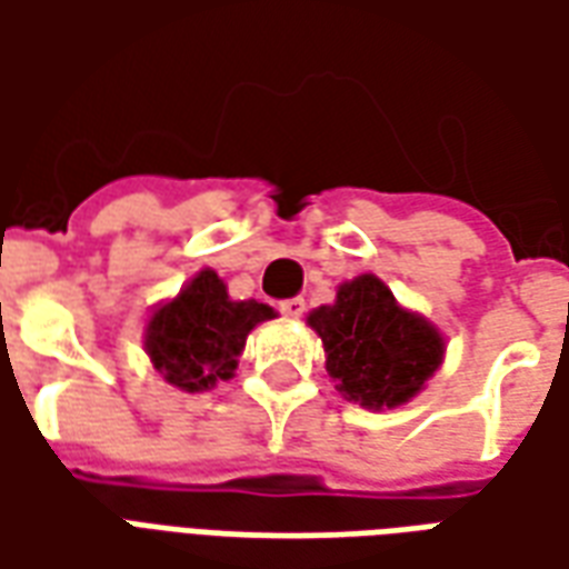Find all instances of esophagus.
I'll list each match as a JSON object with an SVG mask.
<instances>
[{
    "label": "esophagus",
    "instance_id": "esophagus-1",
    "mask_svg": "<svg viewBox=\"0 0 569 569\" xmlns=\"http://www.w3.org/2000/svg\"><path fill=\"white\" fill-rule=\"evenodd\" d=\"M280 310H283L286 317H301L305 313V298H283Z\"/></svg>",
    "mask_w": 569,
    "mask_h": 569
}]
</instances>
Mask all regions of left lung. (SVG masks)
I'll return each mask as SVG.
<instances>
[{"instance_id": "1", "label": "left lung", "mask_w": 569, "mask_h": 569, "mask_svg": "<svg viewBox=\"0 0 569 569\" xmlns=\"http://www.w3.org/2000/svg\"><path fill=\"white\" fill-rule=\"evenodd\" d=\"M308 322L322 338L335 390L362 408L402 406L441 366L439 329L399 308L375 273L341 286L335 305L317 308Z\"/></svg>"}]
</instances>
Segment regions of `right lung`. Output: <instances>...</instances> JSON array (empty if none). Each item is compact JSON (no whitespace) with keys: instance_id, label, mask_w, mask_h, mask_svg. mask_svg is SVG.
<instances>
[{"instance_id":"right-lung-1","label":"right lung","mask_w":569,"mask_h":569,"mask_svg":"<svg viewBox=\"0 0 569 569\" xmlns=\"http://www.w3.org/2000/svg\"><path fill=\"white\" fill-rule=\"evenodd\" d=\"M273 310L259 301H231L216 271H200L146 326V350L163 381L186 393L231 378L247 335Z\"/></svg>"}]
</instances>
